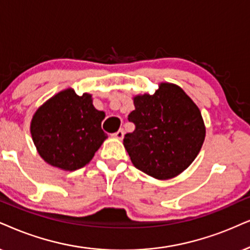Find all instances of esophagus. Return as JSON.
<instances>
[{"label":"esophagus","mask_w":250,"mask_h":250,"mask_svg":"<svg viewBox=\"0 0 250 250\" xmlns=\"http://www.w3.org/2000/svg\"><path fill=\"white\" fill-rule=\"evenodd\" d=\"M113 136H114L115 138H118V140H122L123 136H125V131H123V129H120V130L116 131Z\"/></svg>","instance_id":"1"}]
</instances>
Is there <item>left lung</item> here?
<instances>
[{"label":"left lung","mask_w":250,"mask_h":250,"mask_svg":"<svg viewBox=\"0 0 250 250\" xmlns=\"http://www.w3.org/2000/svg\"><path fill=\"white\" fill-rule=\"evenodd\" d=\"M128 120L135 130L123 144L137 169L159 180L183 172L200 152L205 138L201 110L181 87L162 83L154 94L134 98Z\"/></svg>","instance_id":"left-lung-1"}]
</instances>
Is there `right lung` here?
Listing matches in <instances>:
<instances>
[{
	"label": "right lung",
	"instance_id": "obj_1",
	"mask_svg": "<svg viewBox=\"0 0 250 250\" xmlns=\"http://www.w3.org/2000/svg\"><path fill=\"white\" fill-rule=\"evenodd\" d=\"M105 113L94 108L91 94L62 91L43 104L31 122L38 152L49 165L75 170L86 165L107 138Z\"/></svg>",
	"mask_w": 250,
	"mask_h": 250
}]
</instances>
